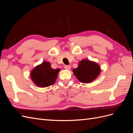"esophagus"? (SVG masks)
<instances>
[{
  "instance_id": "esophagus-1",
  "label": "esophagus",
  "mask_w": 133,
  "mask_h": 133,
  "mask_svg": "<svg viewBox=\"0 0 133 133\" xmlns=\"http://www.w3.org/2000/svg\"><path fill=\"white\" fill-rule=\"evenodd\" d=\"M64 68L66 70H69L71 68V66L70 65H65L64 66Z\"/></svg>"
}]
</instances>
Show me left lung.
<instances>
[{
    "label": "left lung",
    "mask_w": 133,
    "mask_h": 133,
    "mask_svg": "<svg viewBox=\"0 0 133 133\" xmlns=\"http://www.w3.org/2000/svg\"><path fill=\"white\" fill-rule=\"evenodd\" d=\"M73 72L80 82L90 83L98 77L101 68L98 63L84 59L79 62L77 68L73 69Z\"/></svg>",
    "instance_id": "8db88e82"
}]
</instances>
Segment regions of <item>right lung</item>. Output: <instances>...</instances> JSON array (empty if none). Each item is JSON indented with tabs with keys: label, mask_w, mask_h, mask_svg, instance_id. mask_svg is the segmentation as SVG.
I'll return each instance as SVG.
<instances>
[{
	"label": "right lung",
	"mask_w": 133,
	"mask_h": 133,
	"mask_svg": "<svg viewBox=\"0 0 133 133\" xmlns=\"http://www.w3.org/2000/svg\"><path fill=\"white\" fill-rule=\"evenodd\" d=\"M60 69H54L48 62H43L36 66L30 72V78L39 87L45 88L53 85L57 80Z\"/></svg>",
	"instance_id": "obj_1"
}]
</instances>
